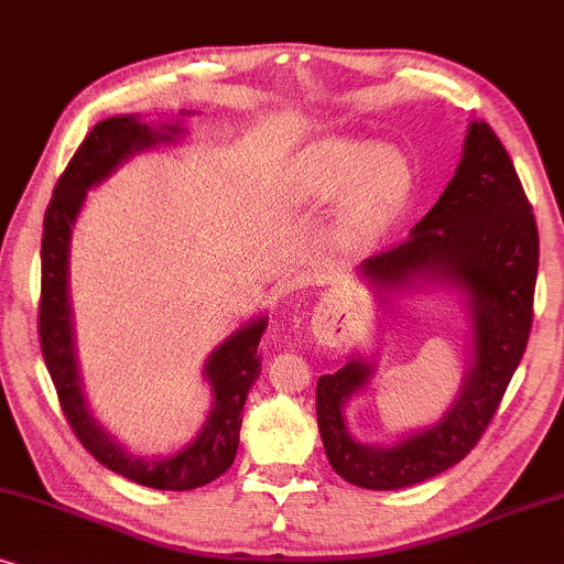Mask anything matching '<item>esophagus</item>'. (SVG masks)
<instances>
[{"mask_svg":"<svg viewBox=\"0 0 564 564\" xmlns=\"http://www.w3.org/2000/svg\"><path fill=\"white\" fill-rule=\"evenodd\" d=\"M348 312H343L340 306L325 304L319 306V312L314 314V337L325 345H340L348 335Z\"/></svg>","mask_w":564,"mask_h":564,"instance_id":"esophagus-1","label":"esophagus"}]
</instances>
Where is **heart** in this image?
Returning a JSON list of instances; mask_svg holds the SVG:
<instances>
[{"label": "heart", "mask_w": 564, "mask_h": 564, "mask_svg": "<svg viewBox=\"0 0 564 564\" xmlns=\"http://www.w3.org/2000/svg\"><path fill=\"white\" fill-rule=\"evenodd\" d=\"M410 172L392 147L356 139H322L306 149L296 170V195L310 204L341 198L337 235L352 247L369 245L400 212Z\"/></svg>", "instance_id": "b5f03b06"}]
</instances>
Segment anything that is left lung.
Masks as SVG:
<instances>
[{
	"label": "left lung",
	"mask_w": 564,
	"mask_h": 564,
	"mask_svg": "<svg viewBox=\"0 0 564 564\" xmlns=\"http://www.w3.org/2000/svg\"><path fill=\"white\" fill-rule=\"evenodd\" d=\"M539 270V231L513 162L485 120H471L462 162L435 206L392 250L356 275L373 294L446 286L462 294L469 319V366L459 394L435 423L364 444L348 431L345 404L377 371L369 356L348 358L317 381V423L333 469L366 490L425 482L467 456L498 410L527 350Z\"/></svg>",
	"instance_id": "obj_1"
}]
</instances>
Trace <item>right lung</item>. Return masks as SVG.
Listing matches in <instances>:
<instances>
[{"mask_svg": "<svg viewBox=\"0 0 564 564\" xmlns=\"http://www.w3.org/2000/svg\"><path fill=\"white\" fill-rule=\"evenodd\" d=\"M191 112L183 110V116H191ZM185 133L187 129L183 120L152 126L141 120L137 112L100 120L79 144L64 175L58 177L54 198H51L46 219H43L41 245L43 283L37 329H41V350L64 415L82 446L97 462L118 471L120 477L154 487V490H195V487L214 482L231 467L239 446L247 392L260 377L258 345L262 329L268 327V314H258L239 325L227 340H221L208 352L204 379L212 387L214 402L204 427L172 454H133L95 417L87 402L69 294V252L74 227H77L87 193L105 183L131 156L162 144H180Z\"/></svg>", "mask_w": 564, "mask_h": 564, "instance_id": "add662e5", "label": "right lung"}]
</instances>
